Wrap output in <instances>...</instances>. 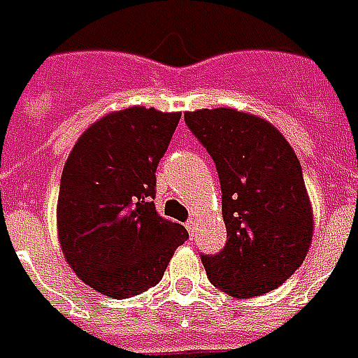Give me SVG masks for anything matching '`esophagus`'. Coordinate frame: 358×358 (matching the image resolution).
<instances>
[{
  "mask_svg": "<svg viewBox=\"0 0 358 358\" xmlns=\"http://www.w3.org/2000/svg\"><path fill=\"white\" fill-rule=\"evenodd\" d=\"M185 227H187V231H189V235L192 237V235H194V229H196V222H194V220H189Z\"/></svg>",
  "mask_w": 358,
  "mask_h": 358,
  "instance_id": "1",
  "label": "esophagus"
}]
</instances>
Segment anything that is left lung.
Returning <instances> with one entry per match:
<instances>
[{"mask_svg": "<svg viewBox=\"0 0 358 358\" xmlns=\"http://www.w3.org/2000/svg\"><path fill=\"white\" fill-rule=\"evenodd\" d=\"M215 162L227 243L202 256L212 285L252 299L289 280L310 250L314 214L295 150L266 119L235 108L187 111Z\"/></svg>", "mask_w": 358, "mask_h": 358, "instance_id": "8db88e82", "label": "left lung"}]
</instances>
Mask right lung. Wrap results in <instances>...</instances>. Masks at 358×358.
<instances>
[{
    "mask_svg": "<svg viewBox=\"0 0 358 358\" xmlns=\"http://www.w3.org/2000/svg\"><path fill=\"white\" fill-rule=\"evenodd\" d=\"M179 119L144 106L110 111L78 136L63 166L57 239L78 280L102 295L129 299L158 285L189 237L152 202Z\"/></svg>",
    "mask_w": 358,
    "mask_h": 358,
    "instance_id": "add662e5",
    "label": "right lung"
}]
</instances>
